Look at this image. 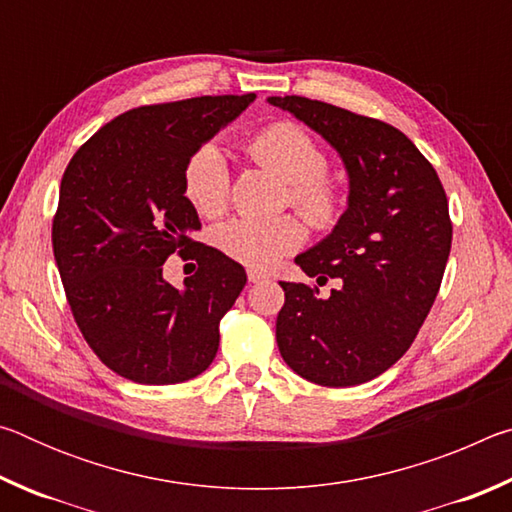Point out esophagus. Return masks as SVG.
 <instances>
[{
	"instance_id": "obj_1",
	"label": "esophagus",
	"mask_w": 512,
	"mask_h": 512,
	"mask_svg": "<svg viewBox=\"0 0 512 512\" xmlns=\"http://www.w3.org/2000/svg\"><path fill=\"white\" fill-rule=\"evenodd\" d=\"M262 280H266V273H262V271H255V268H248V282H262Z\"/></svg>"
}]
</instances>
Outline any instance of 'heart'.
Returning <instances> with one entry per match:
<instances>
[{
  "instance_id": "b5f03b06",
  "label": "heart",
  "mask_w": 512,
  "mask_h": 512,
  "mask_svg": "<svg viewBox=\"0 0 512 512\" xmlns=\"http://www.w3.org/2000/svg\"><path fill=\"white\" fill-rule=\"evenodd\" d=\"M259 167L273 171L284 183V203H289L311 228L329 230L341 219L343 192L327 176V153L305 128L293 121H275L250 137L246 146ZM187 201L203 216H219L230 198V169L214 144H203L189 155L183 173ZM302 225L296 216L275 219L239 216L214 232V244L223 255L248 268H271L302 244Z\"/></svg>"
}]
</instances>
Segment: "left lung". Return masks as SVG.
<instances>
[{
    "label": "left lung",
    "instance_id": "left-lung-1",
    "mask_svg": "<svg viewBox=\"0 0 512 512\" xmlns=\"http://www.w3.org/2000/svg\"><path fill=\"white\" fill-rule=\"evenodd\" d=\"M314 128L343 158L348 210L332 235L296 257L318 284L280 282L275 339L287 366L320 386L375 379L411 348L427 318L452 248L447 194L436 169L386 121L307 97H271Z\"/></svg>",
    "mask_w": 512,
    "mask_h": 512
}]
</instances>
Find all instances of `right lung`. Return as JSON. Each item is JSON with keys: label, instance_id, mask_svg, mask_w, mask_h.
<instances>
[{"label": "right lung", "instance_id": "1", "mask_svg": "<svg viewBox=\"0 0 512 512\" xmlns=\"http://www.w3.org/2000/svg\"><path fill=\"white\" fill-rule=\"evenodd\" d=\"M253 99L225 94L128 110L74 153L60 180L51 244L69 309L92 352L135 384H180L219 350V323L246 271L194 239L201 221L183 173L189 155ZM171 254L199 264L183 290L161 277Z\"/></svg>", "mask_w": 512, "mask_h": 512}]
</instances>
